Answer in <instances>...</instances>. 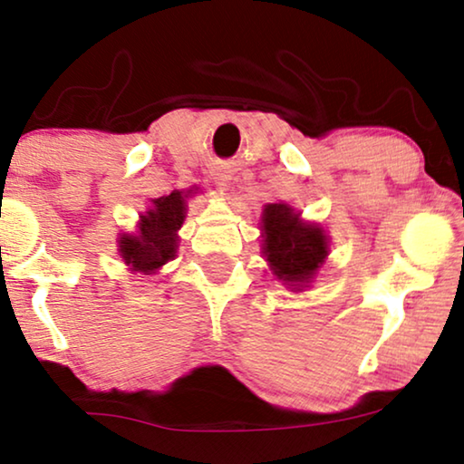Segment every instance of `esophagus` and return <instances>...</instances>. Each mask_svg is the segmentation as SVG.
Wrapping results in <instances>:
<instances>
[{
	"mask_svg": "<svg viewBox=\"0 0 464 464\" xmlns=\"http://www.w3.org/2000/svg\"><path fill=\"white\" fill-rule=\"evenodd\" d=\"M212 176H214V182H216V187H220V188H227V187H228V180H231V176H228L227 171H222V169H216Z\"/></svg>",
	"mask_w": 464,
	"mask_h": 464,
	"instance_id": "obj_1",
	"label": "esophagus"
}]
</instances>
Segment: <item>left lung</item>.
I'll list each match as a JSON object with an SVG mask.
<instances>
[{
    "mask_svg": "<svg viewBox=\"0 0 464 464\" xmlns=\"http://www.w3.org/2000/svg\"><path fill=\"white\" fill-rule=\"evenodd\" d=\"M265 256L274 274L288 286H304L324 263L326 236L316 225L299 220L284 203H271L263 212Z\"/></svg>",
    "mask_w": 464,
    "mask_h": 464,
    "instance_id": "obj_1",
    "label": "left lung"
}]
</instances>
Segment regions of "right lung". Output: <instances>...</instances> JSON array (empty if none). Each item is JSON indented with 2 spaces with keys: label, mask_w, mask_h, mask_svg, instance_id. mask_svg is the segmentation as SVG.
<instances>
[{
  "label": "right lung",
  "mask_w": 464,
  "mask_h": 464,
  "mask_svg": "<svg viewBox=\"0 0 464 464\" xmlns=\"http://www.w3.org/2000/svg\"><path fill=\"white\" fill-rule=\"evenodd\" d=\"M182 190H174L168 197H159L152 208L141 216L138 236L121 237V256L133 271L152 274L160 265L176 256L178 236L187 214V199Z\"/></svg>",
  "instance_id": "1"
}]
</instances>
